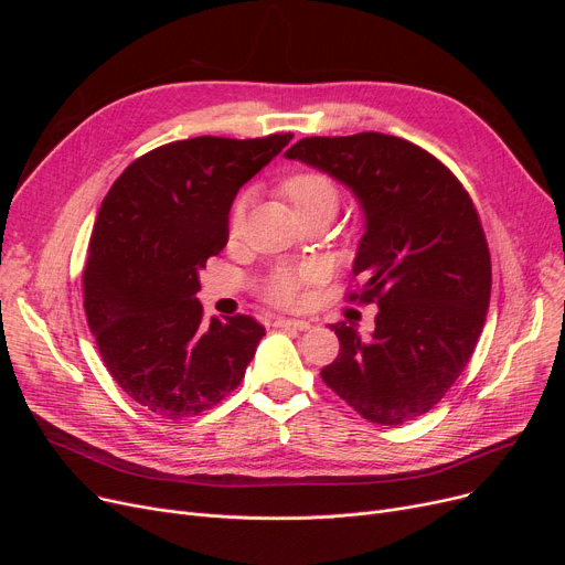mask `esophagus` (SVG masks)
I'll list each match as a JSON object with an SVG mask.
<instances>
[{"label": "esophagus", "mask_w": 565, "mask_h": 565, "mask_svg": "<svg viewBox=\"0 0 565 565\" xmlns=\"http://www.w3.org/2000/svg\"><path fill=\"white\" fill-rule=\"evenodd\" d=\"M275 328H281V330H295V332H307L311 328L309 320H295V318H277L275 320Z\"/></svg>", "instance_id": "obj_1"}]
</instances>
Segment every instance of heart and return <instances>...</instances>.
Returning <instances> with one entry per match:
<instances>
[{
	"instance_id": "b5f03b06",
	"label": "heart",
	"mask_w": 565,
	"mask_h": 565,
	"mask_svg": "<svg viewBox=\"0 0 565 565\" xmlns=\"http://www.w3.org/2000/svg\"><path fill=\"white\" fill-rule=\"evenodd\" d=\"M281 192L292 203L295 213H311L320 211V207H332L337 211L339 205V188L328 173L322 171H300L288 175L281 183ZM245 220V199H237L231 207L228 226L231 233H237ZM316 279V270L309 265L302 267H290L279 265L275 270L265 277L260 292L267 302L277 307H298L302 302L305 286Z\"/></svg>"
}]
</instances>
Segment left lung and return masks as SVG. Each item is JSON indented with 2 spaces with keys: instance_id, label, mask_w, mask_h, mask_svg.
Instances as JSON below:
<instances>
[{
  "instance_id": "8db88e82",
  "label": "left lung",
  "mask_w": 565,
  "mask_h": 565,
  "mask_svg": "<svg viewBox=\"0 0 565 565\" xmlns=\"http://www.w3.org/2000/svg\"><path fill=\"white\" fill-rule=\"evenodd\" d=\"M286 158L348 185L366 217L348 300L380 307L375 332L332 324L341 350L322 382L373 424L422 417L454 387L486 322L492 267L477 207L449 167L394 135L305 137Z\"/></svg>"
}]
</instances>
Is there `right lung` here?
<instances>
[{
    "mask_svg": "<svg viewBox=\"0 0 565 565\" xmlns=\"http://www.w3.org/2000/svg\"><path fill=\"white\" fill-rule=\"evenodd\" d=\"M292 139L194 137L137 158L103 199L84 267V311L100 358L135 403L183 422L231 394L265 328L203 322L199 270L228 241L231 203Z\"/></svg>",
    "mask_w": 565,
    "mask_h": 565,
    "instance_id": "1",
    "label": "right lung"
}]
</instances>
